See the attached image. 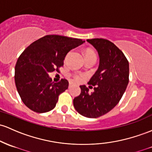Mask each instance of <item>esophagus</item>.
<instances>
[{
  "instance_id": "1",
  "label": "esophagus",
  "mask_w": 152,
  "mask_h": 152,
  "mask_svg": "<svg viewBox=\"0 0 152 152\" xmlns=\"http://www.w3.org/2000/svg\"><path fill=\"white\" fill-rule=\"evenodd\" d=\"M73 84L72 82H69V88L71 87V86H73Z\"/></svg>"
}]
</instances>
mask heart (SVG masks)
<instances>
[{"label": "heart", "instance_id": "obj_1", "mask_svg": "<svg viewBox=\"0 0 152 152\" xmlns=\"http://www.w3.org/2000/svg\"><path fill=\"white\" fill-rule=\"evenodd\" d=\"M91 55H95L94 52L90 51V50H86V56H91ZM83 79V76L81 75H77V76H74V80L77 82H80V81H82Z\"/></svg>", "mask_w": 152, "mask_h": 152}]
</instances>
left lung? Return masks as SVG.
<instances>
[{
  "instance_id": "obj_1",
  "label": "left lung",
  "mask_w": 152,
  "mask_h": 152,
  "mask_svg": "<svg viewBox=\"0 0 152 152\" xmlns=\"http://www.w3.org/2000/svg\"><path fill=\"white\" fill-rule=\"evenodd\" d=\"M86 41L99 55V67L88 82L96 86L89 93L85 85L80 86L81 94L73 99V106L81 115L96 118L110 111L121 100L129 81V63L110 41L99 38Z\"/></svg>"
}]
</instances>
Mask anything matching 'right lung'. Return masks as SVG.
<instances>
[{
	"mask_svg": "<svg viewBox=\"0 0 152 152\" xmlns=\"http://www.w3.org/2000/svg\"><path fill=\"white\" fill-rule=\"evenodd\" d=\"M82 39L60 35H46L28 46L15 66V84L21 100L36 113L52 110L58 96L68 87V81L54 83L49 73L63 66L71 50L84 42Z\"/></svg>",
	"mask_w": 152,
	"mask_h": 152,
	"instance_id": "add662e5",
	"label": "right lung"
}]
</instances>
